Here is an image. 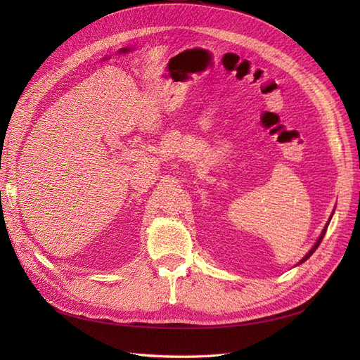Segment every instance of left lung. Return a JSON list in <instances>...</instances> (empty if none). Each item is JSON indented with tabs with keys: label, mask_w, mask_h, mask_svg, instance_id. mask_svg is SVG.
<instances>
[{
	"label": "left lung",
	"mask_w": 360,
	"mask_h": 360,
	"mask_svg": "<svg viewBox=\"0 0 360 360\" xmlns=\"http://www.w3.org/2000/svg\"><path fill=\"white\" fill-rule=\"evenodd\" d=\"M332 216H333V213L330 214V217H329V221H328V224H326V226L323 228V231H321V234H320V237H319V240L314 243V246L311 248V250H309V252H308L307 255H304V257H303V258H302V259L299 261V263H297V266H299V264H302V263H304V261H307V259H308V258H309V257H311V255H312V254L315 252V250H317V248L320 246V243H321V240H323V237H324L326 231H328V226H329V222H330V219H332Z\"/></svg>",
	"instance_id": "obj_1"
}]
</instances>
